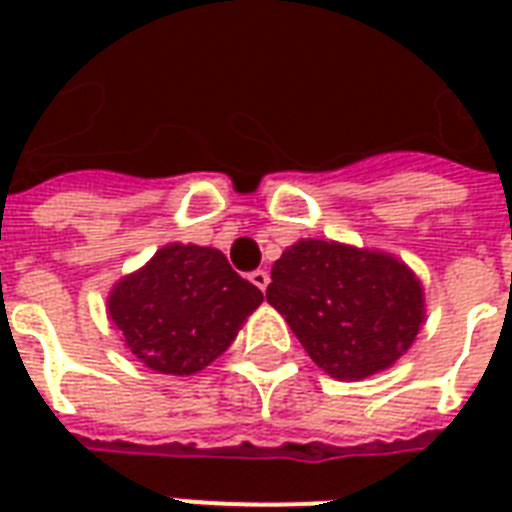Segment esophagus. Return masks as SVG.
I'll use <instances>...</instances> for the list:
<instances>
[{
  "label": "esophagus",
  "instance_id": "esophagus-1",
  "mask_svg": "<svg viewBox=\"0 0 512 512\" xmlns=\"http://www.w3.org/2000/svg\"><path fill=\"white\" fill-rule=\"evenodd\" d=\"M249 281H252V284H255L257 289H268V281H271V276H268V271H263V268H257V271H252L249 273Z\"/></svg>",
  "mask_w": 512,
  "mask_h": 512
}]
</instances>
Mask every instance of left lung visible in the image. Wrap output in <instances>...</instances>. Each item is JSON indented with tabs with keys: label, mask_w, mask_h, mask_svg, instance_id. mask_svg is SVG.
<instances>
[{
	"label": "left lung",
	"mask_w": 512,
	"mask_h": 512,
	"mask_svg": "<svg viewBox=\"0 0 512 512\" xmlns=\"http://www.w3.org/2000/svg\"><path fill=\"white\" fill-rule=\"evenodd\" d=\"M265 297L337 380H361L404 356L425 311L420 281L396 257L321 239L297 241L273 263Z\"/></svg>",
	"instance_id": "obj_1"
}]
</instances>
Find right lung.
Masks as SVG:
<instances>
[{
  "mask_svg": "<svg viewBox=\"0 0 512 512\" xmlns=\"http://www.w3.org/2000/svg\"><path fill=\"white\" fill-rule=\"evenodd\" d=\"M260 303L263 292L241 279L223 252L170 244L116 284L108 313L148 369L193 374L231 345Z\"/></svg>",
  "mask_w": 512,
  "mask_h": 512,
  "instance_id": "add662e5",
  "label": "right lung"
}]
</instances>
